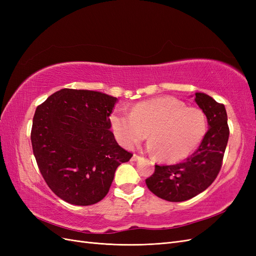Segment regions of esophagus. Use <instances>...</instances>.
I'll list each match as a JSON object with an SVG mask.
<instances>
[{
  "instance_id": "obj_1",
  "label": "esophagus",
  "mask_w": 256,
  "mask_h": 256,
  "mask_svg": "<svg viewBox=\"0 0 256 256\" xmlns=\"http://www.w3.org/2000/svg\"><path fill=\"white\" fill-rule=\"evenodd\" d=\"M141 157L140 156H138V154H134V156L132 157H131V161H136V160H138V159H140Z\"/></svg>"
}]
</instances>
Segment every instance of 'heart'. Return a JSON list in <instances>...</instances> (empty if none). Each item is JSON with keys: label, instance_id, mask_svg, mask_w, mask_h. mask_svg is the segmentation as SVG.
<instances>
[{"label": "heart", "instance_id": "1", "mask_svg": "<svg viewBox=\"0 0 256 256\" xmlns=\"http://www.w3.org/2000/svg\"><path fill=\"white\" fill-rule=\"evenodd\" d=\"M110 125L116 140L126 148H132L148 132V148L168 162L187 158L207 132L205 113L171 96L138 102L130 113L116 109Z\"/></svg>", "mask_w": 256, "mask_h": 256}]
</instances>
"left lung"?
<instances>
[{"mask_svg": "<svg viewBox=\"0 0 256 256\" xmlns=\"http://www.w3.org/2000/svg\"><path fill=\"white\" fill-rule=\"evenodd\" d=\"M196 102L205 113L208 131L198 148L180 164L154 166L145 180L154 196L168 202H184L206 190L218 176L230 129L226 106L204 92H196Z\"/></svg>", "mask_w": 256, "mask_h": 256, "instance_id": "8db88e82", "label": "left lung"}]
</instances>
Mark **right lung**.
<instances>
[{
  "instance_id": "right-lung-1",
  "label": "right lung",
  "mask_w": 256,
  "mask_h": 256,
  "mask_svg": "<svg viewBox=\"0 0 256 256\" xmlns=\"http://www.w3.org/2000/svg\"><path fill=\"white\" fill-rule=\"evenodd\" d=\"M116 102L100 92L63 88L37 106L30 131L37 166L48 187L69 204L102 200L116 168L132 157L110 130Z\"/></svg>"
}]
</instances>
